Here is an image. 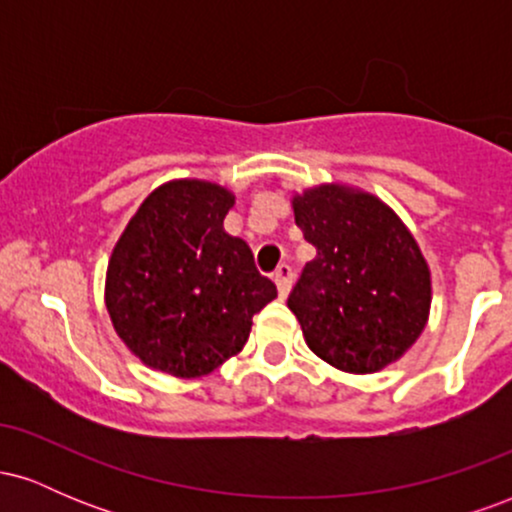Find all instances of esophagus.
<instances>
[{"label":"esophagus","mask_w":512,"mask_h":512,"mask_svg":"<svg viewBox=\"0 0 512 512\" xmlns=\"http://www.w3.org/2000/svg\"><path fill=\"white\" fill-rule=\"evenodd\" d=\"M274 284H276V289H279V296L284 298L286 293H289V289H291V281H293V269L289 267V264H279V267H276V272H274Z\"/></svg>","instance_id":"34e87169"}]
</instances>
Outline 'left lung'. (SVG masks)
Masks as SVG:
<instances>
[{"instance_id":"obj_1","label":"left lung","mask_w":512,"mask_h":512,"mask_svg":"<svg viewBox=\"0 0 512 512\" xmlns=\"http://www.w3.org/2000/svg\"><path fill=\"white\" fill-rule=\"evenodd\" d=\"M317 255L289 296L310 351L344 373H378L419 339L431 272L402 219L368 192L320 185L293 197Z\"/></svg>"}]
</instances>
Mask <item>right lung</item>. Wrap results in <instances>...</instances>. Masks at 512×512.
Wrapping results in <instances>:
<instances>
[{
	"label": "right lung",
	"mask_w": 512,
	"mask_h": 512,
	"mask_svg": "<svg viewBox=\"0 0 512 512\" xmlns=\"http://www.w3.org/2000/svg\"><path fill=\"white\" fill-rule=\"evenodd\" d=\"M236 197L207 180L156 187L117 240L105 276L115 332L149 368L199 378L236 356L276 298L223 219Z\"/></svg>",
	"instance_id": "1"
}]
</instances>
